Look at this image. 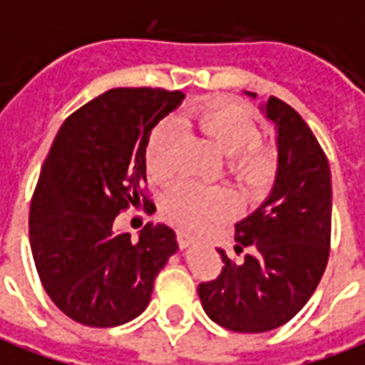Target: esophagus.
Here are the masks:
<instances>
[{"label":"esophagus","instance_id":"1","mask_svg":"<svg viewBox=\"0 0 365 365\" xmlns=\"http://www.w3.org/2000/svg\"><path fill=\"white\" fill-rule=\"evenodd\" d=\"M175 239H178V245H180L182 249H185V247H190V245L195 243V237L190 235L187 231H178V233H175Z\"/></svg>","mask_w":365,"mask_h":365}]
</instances>
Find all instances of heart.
I'll list each match as a JSON object with an SVG mask.
<instances>
[{
  "instance_id": "1",
  "label": "heart",
  "mask_w": 365,
  "mask_h": 365,
  "mask_svg": "<svg viewBox=\"0 0 365 365\" xmlns=\"http://www.w3.org/2000/svg\"><path fill=\"white\" fill-rule=\"evenodd\" d=\"M191 122L219 152L227 154V170L247 191L269 185L277 170V154L261 140V126L247 104L233 98H213L191 112ZM178 132L170 120L150 132L144 165L154 182H170L175 175ZM235 200L225 187H205L183 182L165 195L162 211L168 221L191 231H203L229 217Z\"/></svg>"
}]
</instances>
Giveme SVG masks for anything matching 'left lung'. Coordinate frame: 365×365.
<instances>
[{"instance_id":"obj_1","label":"left lung","mask_w":365,"mask_h":365,"mask_svg":"<svg viewBox=\"0 0 365 365\" xmlns=\"http://www.w3.org/2000/svg\"><path fill=\"white\" fill-rule=\"evenodd\" d=\"M255 96V94H253ZM267 118L279 132V170L269 200L235 225L231 261L201 282V307L227 330L259 334L287 324L324 274L332 233V180L324 150L292 106L271 96Z\"/></svg>"}]
</instances>
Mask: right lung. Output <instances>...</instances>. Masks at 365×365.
<instances>
[{
	"label": "right lung",
	"mask_w": 365,
	"mask_h": 365,
	"mask_svg": "<svg viewBox=\"0 0 365 365\" xmlns=\"http://www.w3.org/2000/svg\"><path fill=\"white\" fill-rule=\"evenodd\" d=\"M180 91L112 88L75 110L51 144L29 209L41 284L75 322L110 328L150 304L158 272L178 251L174 229L148 223L138 239L116 231L146 195L148 134L182 103Z\"/></svg>",
	"instance_id": "add662e5"
}]
</instances>
